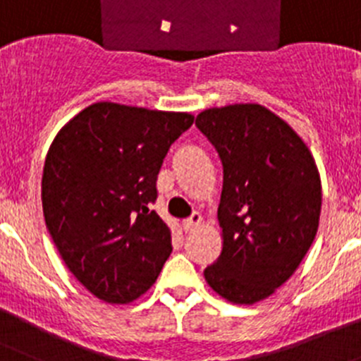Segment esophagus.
I'll use <instances>...</instances> for the list:
<instances>
[{
    "instance_id": "esophagus-1",
    "label": "esophagus",
    "mask_w": 361,
    "mask_h": 361,
    "mask_svg": "<svg viewBox=\"0 0 361 361\" xmlns=\"http://www.w3.org/2000/svg\"><path fill=\"white\" fill-rule=\"evenodd\" d=\"M201 224H203V217H201V214H197V212H196V214H192V217L185 219L181 226H183L185 233H190V231L197 230Z\"/></svg>"
}]
</instances>
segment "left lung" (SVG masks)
<instances>
[{
  "instance_id": "8db88e82",
  "label": "left lung",
  "mask_w": 361,
  "mask_h": 361,
  "mask_svg": "<svg viewBox=\"0 0 361 361\" xmlns=\"http://www.w3.org/2000/svg\"><path fill=\"white\" fill-rule=\"evenodd\" d=\"M196 124L224 167L222 251L204 279L233 305H257L294 274L317 235V164L294 128L258 103L203 110Z\"/></svg>"
}]
</instances>
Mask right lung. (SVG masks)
Masks as SVG:
<instances>
[{
    "label": "right lung",
    "instance_id": "obj_1",
    "mask_svg": "<svg viewBox=\"0 0 361 361\" xmlns=\"http://www.w3.org/2000/svg\"><path fill=\"white\" fill-rule=\"evenodd\" d=\"M194 123L99 101L56 133L42 173V210L67 269L97 299L126 305L146 294L173 251L171 228L149 203L171 144Z\"/></svg>",
    "mask_w": 361,
    "mask_h": 361
}]
</instances>
